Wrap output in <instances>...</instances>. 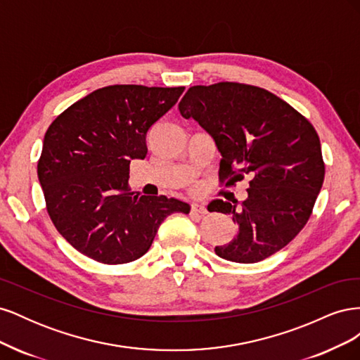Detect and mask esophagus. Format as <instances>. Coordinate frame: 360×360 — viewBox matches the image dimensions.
<instances>
[{
	"label": "esophagus",
	"instance_id": "esophagus-1",
	"mask_svg": "<svg viewBox=\"0 0 360 360\" xmlns=\"http://www.w3.org/2000/svg\"><path fill=\"white\" fill-rule=\"evenodd\" d=\"M191 212L192 213H197V214H205L207 213V209L202 205V204H198V202H193L191 205Z\"/></svg>",
	"mask_w": 360,
	"mask_h": 360
}]
</instances>
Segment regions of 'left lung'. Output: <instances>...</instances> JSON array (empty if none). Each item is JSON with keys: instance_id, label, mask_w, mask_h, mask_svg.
Here are the masks:
<instances>
[{"instance_id": "8db88e82", "label": "left lung", "mask_w": 360, "mask_h": 360, "mask_svg": "<svg viewBox=\"0 0 360 360\" xmlns=\"http://www.w3.org/2000/svg\"><path fill=\"white\" fill-rule=\"evenodd\" d=\"M221 151V183L250 177L240 209L216 200L212 212L231 214L238 231L214 252L234 263H258L285 248L311 217L324 180L319 134L307 117L255 85H193L179 103Z\"/></svg>"}]
</instances>
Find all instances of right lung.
<instances>
[{"label": "right lung", "mask_w": 360, "mask_h": 360, "mask_svg": "<svg viewBox=\"0 0 360 360\" xmlns=\"http://www.w3.org/2000/svg\"><path fill=\"white\" fill-rule=\"evenodd\" d=\"M184 86L108 85L70 105L48 127L37 162L46 210L57 231L97 263L143 257L159 225L189 204L129 188L130 160L147 156L150 127Z\"/></svg>", "instance_id": "obj_1"}]
</instances>
